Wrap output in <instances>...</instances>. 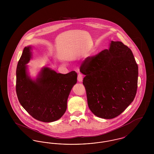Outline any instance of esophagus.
Instances as JSON below:
<instances>
[{"mask_svg": "<svg viewBox=\"0 0 154 154\" xmlns=\"http://www.w3.org/2000/svg\"><path fill=\"white\" fill-rule=\"evenodd\" d=\"M83 80V76L82 75L81 73L78 74V75H77V80L79 82H81Z\"/></svg>", "mask_w": 154, "mask_h": 154, "instance_id": "34e87169", "label": "esophagus"}]
</instances>
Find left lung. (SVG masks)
<instances>
[{
	"instance_id": "left-lung-1",
	"label": "left lung",
	"mask_w": 154,
	"mask_h": 154,
	"mask_svg": "<svg viewBox=\"0 0 154 154\" xmlns=\"http://www.w3.org/2000/svg\"><path fill=\"white\" fill-rule=\"evenodd\" d=\"M88 107L98 117L112 119L133 101L138 82V65L131 50L112 41L109 50L88 57L81 65Z\"/></svg>"
}]
</instances>
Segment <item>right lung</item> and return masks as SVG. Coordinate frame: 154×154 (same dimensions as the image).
<instances>
[{
    "mask_svg": "<svg viewBox=\"0 0 154 154\" xmlns=\"http://www.w3.org/2000/svg\"><path fill=\"white\" fill-rule=\"evenodd\" d=\"M30 47L24 48L16 70V93L23 109L38 121L51 122L59 119L66 111L67 100L77 82L75 71L57 73L44 67L36 80L26 73L31 58Z\"/></svg>",
    "mask_w": 154,
    "mask_h": 154,
    "instance_id": "1",
    "label": "right lung"
}]
</instances>
